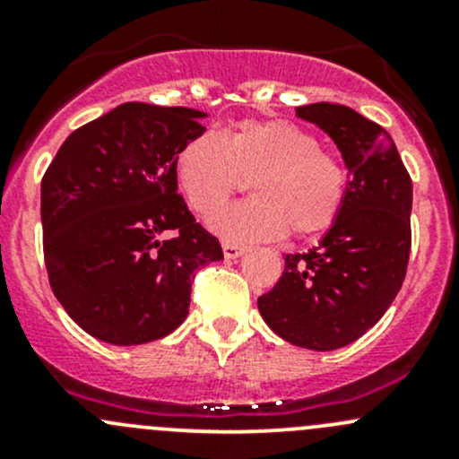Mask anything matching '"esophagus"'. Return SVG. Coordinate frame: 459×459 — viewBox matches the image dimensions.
<instances>
[{"label": "esophagus", "mask_w": 459, "mask_h": 459, "mask_svg": "<svg viewBox=\"0 0 459 459\" xmlns=\"http://www.w3.org/2000/svg\"><path fill=\"white\" fill-rule=\"evenodd\" d=\"M221 248H224L226 259H238L244 253V247H239V244H235V242H224L221 244Z\"/></svg>", "instance_id": "esophagus-1"}]
</instances>
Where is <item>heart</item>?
<instances>
[{
  "instance_id": "heart-1",
  "label": "heart",
  "mask_w": 459,
  "mask_h": 459,
  "mask_svg": "<svg viewBox=\"0 0 459 459\" xmlns=\"http://www.w3.org/2000/svg\"><path fill=\"white\" fill-rule=\"evenodd\" d=\"M188 206L208 217L251 182L255 200L217 212L211 229L235 242L277 239L293 230L319 235L346 202L349 170L340 155L319 148L307 128L286 119H248L212 135L193 137L175 160Z\"/></svg>"
}]
</instances>
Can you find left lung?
Instances as JSON below:
<instances>
[{
    "instance_id": "left-lung-1",
    "label": "left lung",
    "mask_w": 459,
    "mask_h": 459,
    "mask_svg": "<svg viewBox=\"0 0 459 459\" xmlns=\"http://www.w3.org/2000/svg\"><path fill=\"white\" fill-rule=\"evenodd\" d=\"M298 117L322 128L349 169V191L317 247L284 257L257 299L264 322L295 346L335 351L362 337L400 293L411 253L413 184L395 142L342 104H307Z\"/></svg>"
}]
</instances>
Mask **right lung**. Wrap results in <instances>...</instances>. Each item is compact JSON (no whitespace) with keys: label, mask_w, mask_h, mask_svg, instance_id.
Segmentation results:
<instances>
[{"label":"right lung","mask_w":459,"mask_h":459,"mask_svg":"<svg viewBox=\"0 0 459 459\" xmlns=\"http://www.w3.org/2000/svg\"><path fill=\"white\" fill-rule=\"evenodd\" d=\"M206 113L126 101L77 128L41 179L50 289L88 335L135 346L188 316L197 268L220 242L178 195L179 148Z\"/></svg>","instance_id":"right-lung-1"}]
</instances>
